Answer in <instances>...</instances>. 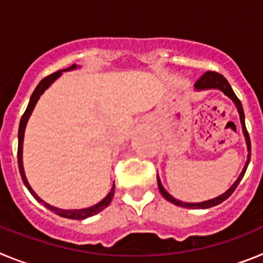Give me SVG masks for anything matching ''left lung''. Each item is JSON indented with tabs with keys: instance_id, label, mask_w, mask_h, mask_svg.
<instances>
[{
	"instance_id": "obj_1",
	"label": "left lung",
	"mask_w": 263,
	"mask_h": 263,
	"mask_svg": "<svg viewBox=\"0 0 263 263\" xmlns=\"http://www.w3.org/2000/svg\"><path fill=\"white\" fill-rule=\"evenodd\" d=\"M195 88H196V89H211V88H217V89L222 90V92H224L228 97H231V99L233 100V103L236 104V106H237V110H238V113H240V120H241V125H242V132H243V136H245V138H246L248 152H249V154H248V160H246V164H245V167H243L242 173H241L240 176H238V179H237L236 182L233 183V185H232V187L229 188L227 192H225V194L220 195L218 197H215V199H212V200H206V201H203V203H183V201H180V200H176V199H174V197L171 196V195H170L166 190H164L163 185H162V183H160L159 178H158V188H159L160 194H162V196H163L166 200H168L170 203H173V204H175V205H179V206H183V208H190V210H200V208L201 210H205V208H211V206H215V205H217V204L222 203L224 200H227L228 197L233 194L234 190L237 188V185L240 184L241 179H242L243 175H245V171H246V168H248V164H249L250 154H252V145H250L249 133H248V130H246V126H245V115H243L242 104H241V101L238 100V97L236 96V93L233 92V89H232L231 84L228 83L227 79H225L222 75H220L218 72L206 71L204 75H201L200 78L197 79L196 83H195Z\"/></svg>"
}]
</instances>
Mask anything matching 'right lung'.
<instances>
[{
    "mask_svg": "<svg viewBox=\"0 0 263 263\" xmlns=\"http://www.w3.org/2000/svg\"><path fill=\"white\" fill-rule=\"evenodd\" d=\"M76 66H71L68 67L67 69H63V71H68V69H73ZM60 73H62V71H58V72H53V73H51V75L46 76L45 79H42L41 81H39V84L36 85V88L34 89V92H32L31 97H30V103L29 105H27L26 110H25V113H23L22 118H21L20 121V129H18V152H17V158H18V167H20V174H21V178H22L23 183H25V185L27 187V190L30 191V194L32 195V196L35 197V200H38L39 203H42L43 205L46 206V208H48L50 211H52L53 213H57V215L62 216V217H66V218H72V220H83V218H87V217H90V216L93 215H97L99 212H101V211L104 210V208H106V206L110 204L111 199H113V195H115V183H113V187H111L110 192L108 194V196L104 199V200L100 201L99 204H96V205L90 206V208H85V210H72V211H68V210H60V208H55V206L50 205V204L45 203V201L42 200V199H39L38 195L35 194V192L32 191L31 187H30L29 182H27L26 176H25V171H23V166H22V143H23V133H25V127H26V124H27V120H29L30 115H31L32 109H34V106H35L36 101H38L39 96H41L43 92H45L46 88L50 87V84L52 83L55 79L58 78V76H60Z\"/></svg>",
    "mask_w": 263,
    "mask_h": 263,
    "instance_id": "add662e5",
    "label": "right lung"
}]
</instances>
